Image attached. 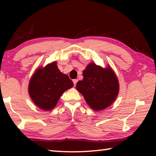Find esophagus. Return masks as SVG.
Here are the masks:
<instances>
[{"label":"esophagus","instance_id":"obj_1","mask_svg":"<svg viewBox=\"0 0 156 156\" xmlns=\"http://www.w3.org/2000/svg\"><path fill=\"white\" fill-rule=\"evenodd\" d=\"M77 82H78V79H74V80H73V84H74V86L76 85Z\"/></svg>","mask_w":156,"mask_h":156}]
</instances>
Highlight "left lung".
<instances>
[{
  "label": "left lung",
  "instance_id": "1",
  "mask_svg": "<svg viewBox=\"0 0 156 156\" xmlns=\"http://www.w3.org/2000/svg\"><path fill=\"white\" fill-rule=\"evenodd\" d=\"M83 75V79L78 82L76 89L92 109L103 110L115 101L119 93V82L109 65L103 68L90 62Z\"/></svg>",
  "mask_w": 156,
  "mask_h": 156
}]
</instances>
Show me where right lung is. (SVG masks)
<instances>
[{"label":"right lung","mask_w":156,"mask_h":156,"mask_svg":"<svg viewBox=\"0 0 156 156\" xmlns=\"http://www.w3.org/2000/svg\"><path fill=\"white\" fill-rule=\"evenodd\" d=\"M73 86L72 80L60 72L54 61L35 71L29 83L28 92L37 107L50 111L56 107L62 94Z\"/></svg>","instance_id":"obj_1"}]
</instances>
